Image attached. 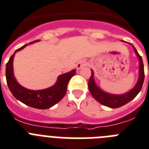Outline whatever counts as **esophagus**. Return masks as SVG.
<instances>
[{"mask_svg":"<svg viewBox=\"0 0 149 149\" xmlns=\"http://www.w3.org/2000/svg\"><path fill=\"white\" fill-rule=\"evenodd\" d=\"M86 65L85 61H83V60H81V61H79L78 63H77V70H80L83 67V66Z\"/></svg>","mask_w":149,"mask_h":149,"instance_id":"obj_1","label":"esophagus"}]
</instances>
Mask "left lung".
Returning a JSON list of instances; mask_svg holds the SVG:
<instances>
[{"label": "left lung", "instance_id": "left-lung-1", "mask_svg": "<svg viewBox=\"0 0 149 149\" xmlns=\"http://www.w3.org/2000/svg\"><path fill=\"white\" fill-rule=\"evenodd\" d=\"M131 45L132 46V48L135 50V54H136L137 57L139 58V79H138L137 83L135 86L129 92H127L124 94H120V95L109 93L107 92H105L96 85V83L94 80V72L93 70H91L92 75L89 78V83H88L89 92L93 96L94 99L100 103L102 104L103 106L112 109L121 107L133 100L141 91V87H142L144 83V78H145L143 62H142L141 56L139 54L135 47L132 44Z\"/></svg>", "mask_w": 149, "mask_h": 149}]
</instances>
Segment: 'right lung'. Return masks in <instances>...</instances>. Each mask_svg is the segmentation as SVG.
<instances>
[{
	"instance_id": "obj_1",
	"label": "right lung",
	"mask_w": 149,
	"mask_h": 149,
	"mask_svg": "<svg viewBox=\"0 0 149 149\" xmlns=\"http://www.w3.org/2000/svg\"><path fill=\"white\" fill-rule=\"evenodd\" d=\"M38 41H40V40L31 42L29 44H25L14 52V54L9 59L8 63L6 64V79L8 88L17 100L33 108L47 109L54 106L63 98L66 93L67 84L72 77L76 74V70L74 69L70 72L60 75L55 84L47 89L32 90L26 89L19 84L14 77L13 68V61L15 54L27 45Z\"/></svg>"
}]
</instances>
